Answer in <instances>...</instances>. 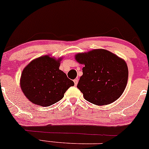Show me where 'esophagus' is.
Listing matches in <instances>:
<instances>
[{"mask_svg": "<svg viewBox=\"0 0 149 149\" xmlns=\"http://www.w3.org/2000/svg\"><path fill=\"white\" fill-rule=\"evenodd\" d=\"M73 82H74V84H75V86H76L78 85V79H75L73 80Z\"/></svg>", "mask_w": 149, "mask_h": 149, "instance_id": "34e87169", "label": "esophagus"}]
</instances>
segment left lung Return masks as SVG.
Wrapping results in <instances>:
<instances>
[{"label":"left lung","instance_id":"8db88e82","mask_svg":"<svg viewBox=\"0 0 149 149\" xmlns=\"http://www.w3.org/2000/svg\"><path fill=\"white\" fill-rule=\"evenodd\" d=\"M83 64L77 87L85 100L96 105L113 103L126 89L128 69L123 59L105 49H94L75 55Z\"/></svg>","mask_w":149,"mask_h":149}]
</instances>
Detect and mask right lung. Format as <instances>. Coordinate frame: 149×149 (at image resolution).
<instances>
[{
    "instance_id": "obj_1",
    "label": "right lung",
    "mask_w": 149,
    "mask_h": 149,
    "mask_svg": "<svg viewBox=\"0 0 149 149\" xmlns=\"http://www.w3.org/2000/svg\"><path fill=\"white\" fill-rule=\"evenodd\" d=\"M62 57L46 55L32 60L21 73L20 86L30 102L43 107L53 105L64 97L74 82L59 69Z\"/></svg>"
}]
</instances>
